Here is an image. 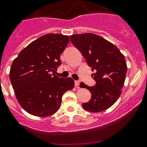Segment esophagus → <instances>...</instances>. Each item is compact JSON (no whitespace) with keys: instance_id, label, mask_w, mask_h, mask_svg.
<instances>
[{"instance_id":"34e87169","label":"esophagus","mask_w":147,"mask_h":147,"mask_svg":"<svg viewBox=\"0 0 147 147\" xmlns=\"http://www.w3.org/2000/svg\"><path fill=\"white\" fill-rule=\"evenodd\" d=\"M79 85H80V82L78 81V80H76L75 81V87L76 88H79Z\"/></svg>"}]
</instances>
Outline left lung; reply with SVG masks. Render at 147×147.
Wrapping results in <instances>:
<instances>
[{"instance_id": "1", "label": "left lung", "mask_w": 147, "mask_h": 147, "mask_svg": "<svg viewBox=\"0 0 147 147\" xmlns=\"http://www.w3.org/2000/svg\"><path fill=\"white\" fill-rule=\"evenodd\" d=\"M71 41L82 53L96 85L88 86L81 82L80 88L89 90L90 100L82 107L86 111L100 112L111 107L121 95L127 73L124 55L114 44L96 34L87 33L70 36Z\"/></svg>"}]
</instances>
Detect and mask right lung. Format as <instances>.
Instances as JSON below:
<instances>
[{
  "mask_svg": "<svg viewBox=\"0 0 147 147\" xmlns=\"http://www.w3.org/2000/svg\"><path fill=\"white\" fill-rule=\"evenodd\" d=\"M69 42V36L46 34L29 44L14 59L11 83L19 104L30 114L39 117L54 114L60 108L63 94L74 88L71 78L51 74L61 64L60 55Z\"/></svg>",
  "mask_w": 147,
  "mask_h": 147,
  "instance_id": "obj_1",
  "label": "right lung"
}]
</instances>
